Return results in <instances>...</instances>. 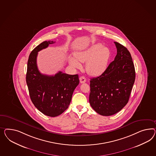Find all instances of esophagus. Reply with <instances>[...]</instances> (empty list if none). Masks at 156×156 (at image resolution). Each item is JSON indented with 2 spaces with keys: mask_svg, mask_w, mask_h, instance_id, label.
I'll list each match as a JSON object with an SVG mask.
<instances>
[{
  "mask_svg": "<svg viewBox=\"0 0 156 156\" xmlns=\"http://www.w3.org/2000/svg\"><path fill=\"white\" fill-rule=\"evenodd\" d=\"M80 82L81 83H83L86 82V79L83 76H80Z\"/></svg>",
  "mask_w": 156,
  "mask_h": 156,
  "instance_id": "34e87169",
  "label": "esophagus"
}]
</instances>
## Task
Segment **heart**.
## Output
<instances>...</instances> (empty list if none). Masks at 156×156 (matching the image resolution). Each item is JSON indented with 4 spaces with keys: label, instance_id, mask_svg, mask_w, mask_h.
Listing matches in <instances>:
<instances>
[{
    "label": "heart",
    "instance_id": "heart-1",
    "mask_svg": "<svg viewBox=\"0 0 156 156\" xmlns=\"http://www.w3.org/2000/svg\"><path fill=\"white\" fill-rule=\"evenodd\" d=\"M111 56L110 49L97 44L88 49L77 52L76 58L72 57L69 62L72 66L80 68V62H86V69L90 75L98 76L105 72L108 67Z\"/></svg>",
    "mask_w": 156,
    "mask_h": 156
}]
</instances>
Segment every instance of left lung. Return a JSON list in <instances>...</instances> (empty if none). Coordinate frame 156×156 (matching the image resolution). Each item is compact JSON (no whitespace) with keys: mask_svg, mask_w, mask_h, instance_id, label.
Listing matches in <instances>:
<instances>
[{"mask_svg":"<svg viewBox=\"0 0 156 156\" xmlns=\"http://www.w3.org/2000/svg\"><path fill=\"white\" fill-rule=\"evenodd\" d=\"M114 43L117 49L114 61L102 74L90 81V104L103 116L116 114L126 105L135 82V66L131 53L122 44Z\"/></svg>","mask_w":156,"mask_h":156,"instance_id":"1","label":"left lung"}]
</instances>
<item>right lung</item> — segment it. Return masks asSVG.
<instances>
[{
    "label": "right lung",
    "mask_w": 156,
    "mask_h": 156,
    "mask_svg": "<svg viewBox=\"0 0 156 156\" xmlns=\"http://www.w3.org/2000/svg\"><path fill=\"white\" fill-rule=\"evenodd\" d=\"M55 42L44 41L31 51L26 74L32 103L42 114L51 117L57 116L67 109L73 93L80 83L78 74L69 75L59 72L55 76H48L39 72L37 65L38 51Z\"/></svg>",
    "instance_id": "right-lung-1"
}]
</instances>
